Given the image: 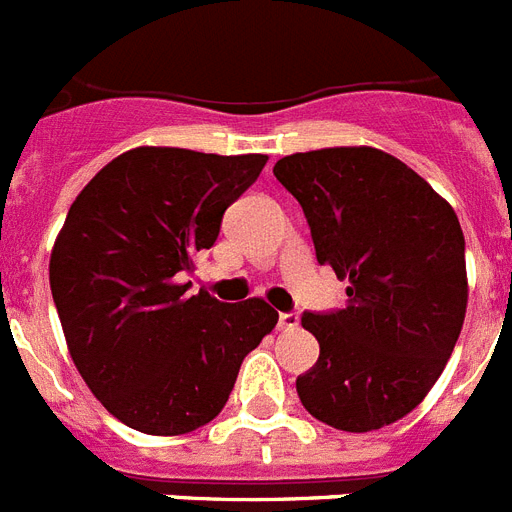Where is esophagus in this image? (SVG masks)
Returning a JSON list of instances; mask_svg holds the SVG:
<instances>
[{"label":"esophagus","instance_id":"esophagus-1","mask_svg":"<svg viewBox=\"0 0 512 512\" xmlns=\"http://www.w3.org/2000/svg\"><path fill=\"white\" fill-rule=\"evenodd\" d=\"M299 326L297 313H278V331H294Z\"/></svg>","mask_w":512,"mask_h":512}]
</instances>
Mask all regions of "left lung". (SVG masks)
I'll return each mask as SVG.
<instances>
[{"instance_id":"obj_1","label":"left lung","mask_w":512,"mask_h":512,"mask_svg":"<svg viewBox=\"0 0 512 512\" xmlns=\"http://www.w3.org/2000/svg\"><path fill=\"white\" fill-rule=\"evenodd\" d=\"M273 176L302 205L321 265L350 278L347 305L305 313L321 355L297 376L305 410L339 431H376L423 402L468 305L460 220L413 168L373 147L297 152Z\"/></svg>"}]
</instances>
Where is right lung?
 I'll use <instances>...</instances> for the list:
<instances>
[{"label":"right lung","mask_w":512,"mask_h":512,"mask_svg":"<svg viewBox=\"0 0 512 512\" xmlns=\"http://www.w3.org/2000/svg\"><path fill=\"white\" fill-rule=\"evenodd\" d=\"M265 162L136 147L70 205L49 257L65 342L91 394L141 434L178 436L213 421L244 357L276 328L265 299L228 305L181 281Z\"/></svg>","instance_id":"1"}]
</instances>
